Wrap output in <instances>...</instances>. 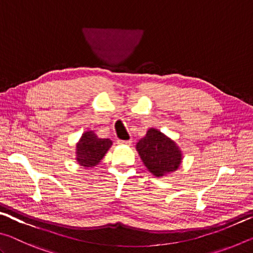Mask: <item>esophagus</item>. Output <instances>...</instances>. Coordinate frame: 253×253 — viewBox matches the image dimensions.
<instances>
[{"label":"esophagus","instance_id":"34e87169","mask_svg":"<svg viewBox=\"0 0 253 253\" xmlns=\"http://www.w3.org/2000/svg\"><path fill=\"white\" fill-rule=\"evenodd\" d=\"M131 139L130 140H118V144L121 145H131Z\"/></svg>","mask_w":253,"mask_h":253}]
</instances>
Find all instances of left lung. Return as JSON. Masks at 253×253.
I'll list each match as a JSON object with an SVG mask.
<instances>
[{
	"label": "left lung",
	"mask_w": 253,
	"mask_h": 253,
	"mask_svg": "<svg viewBox=\"0 0 253 253\" xmlns=\"http://www.w3.org/2000/svg\"><path fill=\"white\" fill-rule=\"evenodd\" d=\"M136 151L146 169L156 177L175 172L183 160L177 144L156 128H149L136 144Z\"/></svg>",
	"instance_id": "left-lung-1"
}]
</instances>
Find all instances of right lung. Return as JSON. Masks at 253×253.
<instances>
[{
	"label": "right lung",
	"mask_w": 253,
	"mask_h": 253,
	"mask_svg": "<svg viewBox=\"0 0 253 253\" xmlns=\"http://www.w3.org/2000/svg\"><path fill=\"white\" fill-rule=\"evenodd\" d=\"M109 138H99L93 130H85L76 145V161L83 169L98 165L111 147Z\"/></svg>",
	"instance_id": "1"
}]
</instances>
